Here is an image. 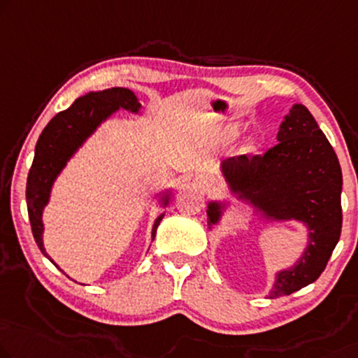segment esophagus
<instances>
[{"label":"esophagus","mask_w":358,"mask_h":358,"mask_svg":"<svg viewBox=\"0 0 358 358\" xmlns=\"http://www.w3.org/2000/svg\"><path fill=\"white\" fill-rule=\"evenodd\" d=\"M197 180H199V183L206 185L207 188H210V186L213 185V181L209 177H207V175H201V177H197Z\"/></svg>","instance_id":"obj_1"}]
</instances>
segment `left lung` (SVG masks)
<instances>
[{
	"label": "left lung",
	"mask_w": 358,
	"mask_h": 358,
	"mask_svg": "<svg viewBox=\"0 0 358 358\" xmlns=\"http://www.w3.org/2000/svg\"><path fill=\"white\" fill-rule=\"evenodd\" d=\"M265 154L223 162V177L239 199L271 220H297L308 228L299 262L276 275L268 297L289 296L315 281L327 266L343 228V172L333 146L306 106L294 104ZM223 204L210 202L209 228L220 220Z\"/></svg>",
	"instance_id": "8db88e82"
}]
</instances>
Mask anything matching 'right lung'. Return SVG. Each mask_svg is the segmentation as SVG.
I'll use <instances>...</instances> for the list:
<instances>
[{"mask_svg": "<svg viewBox=\"0 0 358 358\" xmlns=\"http://www.w3.org/2000/svg\"><path fill=\"white\" fill-rule=\"evenodd\" d=\"M120 108L138 112L141 104L135 93L127 88H110L98 93H88L73 101L71 108L52 117L36 141L35 157L27 177V210H29L35 243L50 260L51 257L43 246L41 215L50 201L51 186L73 152L83 145V141L101 125V122ZM162 201L164 204H167L169 196H165ZM165 213H161L154 222L152 239Z\"/></svg>", "mask_w": 358, "mask_h": 358, "instance_id": "obj_1", "label": "right lung"}]
</instances>
